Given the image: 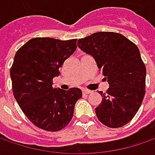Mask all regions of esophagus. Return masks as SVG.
Here are the masks:
<instances>
[{
    "instance_id": "34e87169",
    "label": "esophagus",
    "mask_w": 155,
    "mask_h": 155,
    "mask_svg": "<svg viewBox=\"0 0 155 155\" xmlns=\"http://www.w3.org/2000/svg\"><path fill=\"white\" fill-rule=\"evenodd\" d=\"M82 91H83V94H84V95H88V94H90V93L92 92L91 91H90V90H86V89L83 90Z\"/></svg>"
}]
</instances>
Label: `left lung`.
I'll return each mask as SVG.
<instances>
[{"label":"left lung","instance_id":"left-lung-1","mask_svg":"<svg viewBox=\"0 0 155 155\" xmlns=\"http://www.w3.org/2000/svg\"><path fill=\"white\" fill-rule=\"evenodd\" d=\"M78 46L94 58L110 84L106 93L99 91L102 102L95 110L98 120L110 128L126 125L140 109L146 92V66L138 47L113 32L79 39Z\"/></svg>","mask_w":155,"mask_h":155}]
</instances>
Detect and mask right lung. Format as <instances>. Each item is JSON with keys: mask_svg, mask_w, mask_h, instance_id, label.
Wrapping results in <instances>:
<instances>
[{"mask_svg": "<svg viewBox=\"0 0 155 155\" xmlns=\"http://www.w3.org/2000/svg\"><path fill=\"white\" fill-rule=\"evenodd\" d=\"M76 49L77 39L33 38L15 53L10 69L13 93L23 113L38 128L59 131L73 116L81 90L57 89L52 79Z\"/></svg>", "mask_w": 155, "mask_h": 155, "instance_id": "1", "label": "right lung"}]
</instances>
